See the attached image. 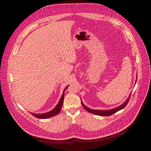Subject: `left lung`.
Returning a JSON list of instances; mask_svg holds the SVG:
<instances>
[{
	"label": "left lung",
	"mask_w": 151,
	"mask_h": 151,
	"mask_svg": "<svg viewBox=\"0 0 151 151\" xmlns=\"http://www.w3.org/2000/svg\"><path fill=\"white\" fill-rule=\"evenodd\" d=\"M129 99H130V96L128 97V99H127L126 101H125V103L122 104L120 107H117V108H115L114 109H112V110H109V111H100V110H93V109H90L87 107H86V106L83 104V103H82V105L83 106L84 108L88 112H89V113H91V114H96V115H99V116H111L113 114L116 113L119 111L121 110V109H122L124 108L126 105L128 104V103L129 101Z\"/></svg>",
	"instance_id": "8db88e82"
}]
</instances>
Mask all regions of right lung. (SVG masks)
<instances>
[{"label": "right lung", "instance_id": "add662e5", "mask_svg": "<svg viewBox=\"0 0 151 151\" xmlns=\"http://www.w3.org/2000/svg\"><path fill=\"white\" fill-rule=\"evenodd\" d=\"M67 87H66L65 88V90H64L63 91H65V90L67 89ZM63 99H64V92L63 93V95H62L61 99L60 100V101H59V103H58V104L57 105V106H56L55 108H54V109H53L52 111L48 112V113H44V114H32V115H33L35 117L37 118V119H48V118L55 116V115H57L58 114H59V113H60V111H61V107H62V105H63Z\"/></svg>", "mask_w": 151, "mask_h": 151}]
</instances>
